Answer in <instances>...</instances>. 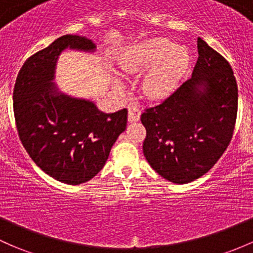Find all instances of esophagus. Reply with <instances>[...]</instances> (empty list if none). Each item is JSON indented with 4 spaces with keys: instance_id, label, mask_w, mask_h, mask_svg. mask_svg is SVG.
I'll return each instance as SVG.
<instances>
[{
    "instance_id": "esophagus-1",
    "label": "esophagus",
    "mask_w": 253,
    "mask_h": 253,
    "mask_svg": "<svg viewBox=\"0 0 253 253\" xmlns=\"http://www.w3.org/2000/svg\"><path fill=\"white\" fill-rule=\"evenodd\" d=\"M140 119V109L135 103L128 105V122H135Z\"/></svg>"
}]
</instances>
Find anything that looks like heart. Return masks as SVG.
Wrapping results in <instances>:
<instances>
[{"instance_id":"b5f03b06","label":"heart","mask_w":253,"mask_h":253,"mask_svg":"<svg viewBox=\"0 0 253 253\" xmlns=\"http://www.w3.org/2000/svg\"><path fill=\"white\" fill-rule=\"evenodd\" d=\"M190 63L187 47L174 46L165 37H153L134 44L121 58L122 70L142 79V91L151 99H161L174 91Z\"/></svg>"}]
</instances>
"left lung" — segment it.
I'll return each mask as SVG.
<instances>
[{
	"mask_svg": "<svg viewBox=\"0 0 253 253\" xmlns=\"http://www.w3.org/2000/svg\"><path fill=\"white\" fill-rule=\"evenodd\" d=\"M198 52L191 78L140 118L147 129L145 159L175 184L193 182L213 167L232 140L238 113L230 64L200 37Z\"/></svg>",
	"mask_w": 253,
	"mask_h": 253,
	"instance_id": "obj_1",
	"label": "left lung"
}]
</instances>
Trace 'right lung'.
Segmentation results:
<instances>
[{"label": "right lung", "mask_w": 253, "mask_h": 253, "mask_svg": "<svg viewBox=\"0 0 253 253\" xmlns=\"http://www.w3.org/2000/svg\"><path fill=\"white\" fill-rule=\"evenodd\" d=\"M91 39L64 35L21 66L13 92L19 138L37 166L59 182H88L104 167L126 129L127 109L106 114L89 99L60 92L55 66L65 49L95 52Z\"/></svg>", "instance_id": "1"}]
</instances>
